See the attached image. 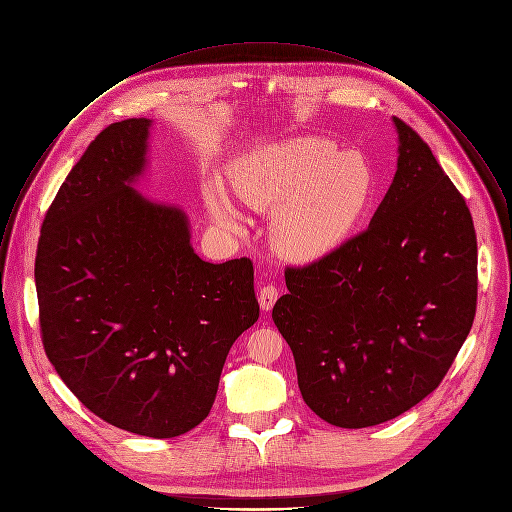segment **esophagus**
<instances>
[{"label": "esophagus", "instance_id": "esophagus-1", "mask_svg": "<svg viewBox=\"0 0 512 512\" xmlns=\"http://www.w3.org/2000/svg\"><path fill=\"white\" fill-rule=\"evenodd\" d=\"M276 300H278V290H276V286L266 284V286L260 288V292H258V302H260V309H262V311H270Z\"/></svg>", "mask_w": 512, "mask_h": 512}]
</instances>
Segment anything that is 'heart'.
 <instances>
[{
	"label": "heart",
	"instance_id": "b5f03b06",
	"mask_svg": "<svg viewBox=\"0 0 512 512\" xmlns=\"http://www.w3.org/2000/svg\"><path fill=\"white\" fill-rule=\"evenodd\" d=\"M234 193L258 212H276L274 248L296 262H313L341 248L361 226L377 195V171L357 151L317 137L256 147L230 165ZM214 222L240 232L242 214L218 185L206 187Z\"/></svg>",
	"mask_w": 512,
	"mask_h": 512
}]
</instances>
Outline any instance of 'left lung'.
Returning a JSON list of instances; mask_svg holds the SVG:
<instances>
[{
	"label": "left lung",
	"instance_id": "left-lung-1",
	"mask_svg": "<svg viewBox=\"0 0 512 512\" xmlns=\"http://www.w3.org/2000/svg\"><path fill=\"white\" fill-rule=\"evenodd\" d=\"M397 171L371 224L329 256L286 268L272 319L304 403L369 428L430 395L476 315V234L464 197L422 137L393 117Z\"/></svg>",
	"mask_w": 512,
	"mask_h": 512
}]
</instances>
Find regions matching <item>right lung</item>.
Instances as JSON below:
<instances>
[{
    "instance_id": "1",
    "label": "right lung",
    "mask_w": 512,
    "mask_h": 512,
    "mask_svg": "<svg viewBox=\"0 0 512 512\" xmlns=\"http://www.w3.org/2000/svg\"><path fill=\"white\" fill-rule=\"evenodd\" d=\"M153 121L109 125L44 218L36 290L46 355L88 410L175 438L208 418L234 341L260 315L248 258L212 264L177 206L141 195Z\"/></svg>"
}]
</instances>
